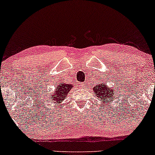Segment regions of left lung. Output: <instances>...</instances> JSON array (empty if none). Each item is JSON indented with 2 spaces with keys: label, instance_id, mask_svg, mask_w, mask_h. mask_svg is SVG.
Here are the masks:
<instances>
[{
  "label": "left lung",
  "instance_id": "1",
  "mask_svg": "<svg viewBox=\"0 0 155 155\" xmlns=\"http://www.w3.org/2000/svg\"><path fill=\"white\" fill-rule=\"evenodd\" d=\"M93 91L95 92V96L99 98V100H102L103 102H106L108 104V99L113 98L114 91L111 89L108 88L105 83L101 82L95 85L93 88Z\"/></svg>",
  "mask_w": 155,
  "mask_h": 155
}]
</instances>
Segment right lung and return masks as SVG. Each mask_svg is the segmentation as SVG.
<instances>
[{"label": "right lung", "instance_id": "add662e5", "mask_svg": "<svg viewBox=\"0 0 155 155\" xmlns=\"http://www.w3.org/2000/svg\"><path fill=\"white\" fill-rule=\"evenodd\" d=\"M72 87L73 85L71 84H65L63 82L58 84V86L55 89V92H53L50 96V101H51V102H54V106H56V104L60 106V104L65 99V96L71 90Z\"/></svg>", "mask_w": 155, "mask_h": 155}]
</instances>
